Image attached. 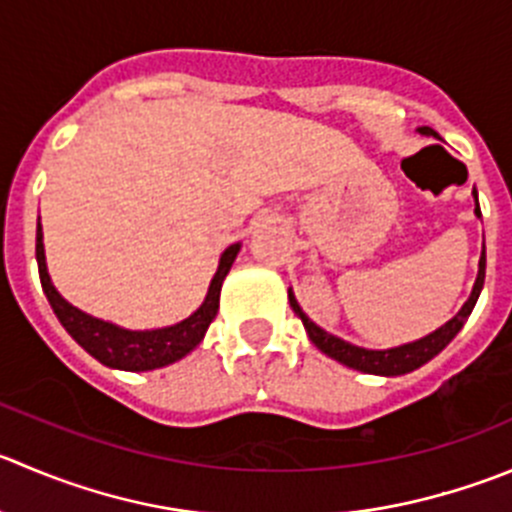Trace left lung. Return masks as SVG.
<instances>
[{
    "mask_svg": "<svg viewBox=\"0 0 512 512\" xmlns=\"http://www.w3.org/2000/svg\"><path fill=\"white\" fill-rule=\"evenodd\" d=\"M420 132H423V135H433V130H430V127H420ZM473 195H475V202H478V192H473ZM475 215L480 217V207H475ZM483 282H485V250H483V257H480V270H478V280H475V287H473V295H470V300L465 302L463 310H460L453 320L445 322L440 330H435L433 335L423 337V340H418V342H410V345L393 347V350H365V347L350 345V342H345V340H340V337L330 335V332L320 330V327H317L315 322H312L310 317L300 310V305H297V300L292 297V292H290V307L295 310V315L302 320V325H305L310 340L315 342V345L320 347L325 355H330L332 360L342 362V365L352 367V370L370 372V375L393 377V375H405V372H410V370H418L420 365H425L428 360H433V357L438 355V352L443 350V347L448 345L455 335H458L460 327L465 325L468 315L473 312L475 302H478L480 290H483Z\"/></svg>",
    "mask_w": 512,
    "mask_h": 512,
    "instance_id": "left-lung-1",
    "label": "left lung"
}]
</instances>
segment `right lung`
I'll return each instance as SVG.
<instances>
[{
    "mask_svg": "<svg viewBox=\"0 0 512 512\" xmlns=\"http://www.w3.org/2000/svg\"><path fill=\"white\" fill-rule=\"evenodd\" d=\"M240 245H230L220 257V267H217L215 277L210 282L205 302L195 315L187 320L177 322L172 327H162V330H122V327L112 325V322L97 320V317L84 315L82 310L69 305L62 300L54 285L49 282L47 265H44V245H42V225L37 227V265H39V280H42V290L47 295L49 305H52L54 315L62 322L64 330L102 365L117 367V370H155V367L170 365V362L180 360L187 352L195 350L200 340L205 337L207 327L215 320L217 307H220V287L225 275L230 272L232 262H235Z\"/></svg>",
    "mask_w": 512,
    "mask_h": 512,
    "instance_id": "1",
    "label": "right lung"
}]
</instances>
